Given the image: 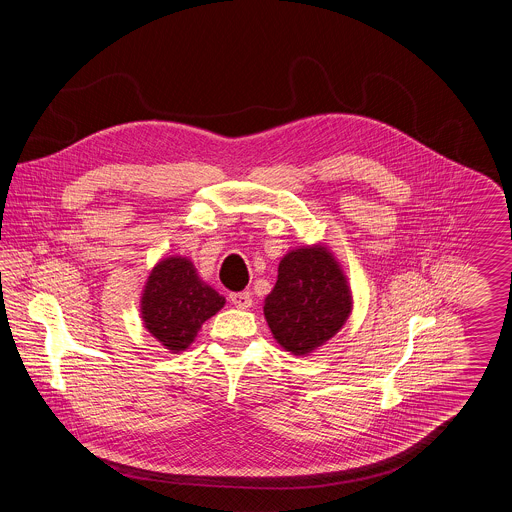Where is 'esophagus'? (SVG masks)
Segmentation results:
<instances>
[{
	"mask_svg": "<svg viewBox=\"0 0 512 512\" xmlns=\"http://www.w3.org/2000/svg\"><path fill=\"white\" fill-rule=\"evenodd\" d=\"M230 301H232V305L238 307V309H247V307H251V293H230Z\"/></svg>",
	"mask_w": 512,
	"mask_h": 512,
	"instance_id": "obj_1",
	"label": "esophagus"
}]
</instances>
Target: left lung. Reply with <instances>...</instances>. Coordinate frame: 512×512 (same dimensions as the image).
<instances>
[{"instance_id": "left-lung-1", "label": "left lung", "mask_w": 512, "mask_h": 512, "mask_svg": "<svg viewBox=\"0 0 512 512\" xmlns=\"http://www.w3.org/2000/svg\"><path fill=\"white\" fill-rule=\"evenodd\" d=\"M351 313V292L326 247L290 251L265 299L268 328L286 351L309 355L338 334Z\"/></svg>"}]
</instances>
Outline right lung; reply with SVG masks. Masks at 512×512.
Wrapping results in <instances>:
<instances>
[{
    "mask_svg": "<svg viewBox=\"0 0 512 512\" xmlns=\"http://www.w3.org/2000/svg\"><path fill=\"white\" fill-rule=\"evenodd\" d=\"M224 297L199 280L192 261L169 257L147 278L142 318L151 336L172 353L184 351L207 318L217 315Z\"/></svg>",
    "mask_w": 512,
    "mask_h": 512,
    "instance_id": "1",
    "label": "right lung"
}]
</instances>
